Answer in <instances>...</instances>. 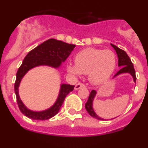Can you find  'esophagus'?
I'll return each mask as SVG.
<instances>
[{"label": "esophagus", "instance_id": "34e87169", "mask_svg": "<svg viewBox=\"0 0 148 148\" xmlns=\"http://www.w3.org/2000/svg\"><path fill=\"white\" fill-rule=\"evenodd\" d=\"M84 87V84L82 83H78L75 84V90H79L80 88H82V87Z\"/></svg>", "mask_w": 148, "mask_h": 148}]
</instances>
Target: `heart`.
I'll use <instances>...</instances> for the list:
<instances>
[{
	"label": "heart",
	"mask_w": 148,
	"mask_h": 148,
	"mask_svg": "<svg viewBox=\"0 0 148 148\" xmlns=\"http://www.w3.org/2000/svg\"><path fill=\"white\" fill-rule=\"evenodd\" d=\"M75 64L66 65L68 73L75 75L88 74L93 84L104 83L111 76L116 68V58L113 51L97 48H87L78 52Z\"/></svg>",
	"instance_id": "1"
}]
</instances>
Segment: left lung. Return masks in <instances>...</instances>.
Returning a JSON list of instances; mask_svg holds the SVG:
<instances>
[{"mask_svg":"<svg viewBox=\"0 0 148 148\" xmlns=\"http://www.w3.org/2000/svg\"><path fill=\"white\" fill-rule=\"evenodd\" d=\"M111 46L114 48V49L116 52V54H117V56H118L119 66L121 67L119 70V71H118L117 72V73H116V75H114L113 78L121 75V74H122V73H129V74H130V75H132V77H133V82L136 83V72H135V70H134V67H133V63H132L131 61H130L129 56H127V54L125 51L119 49L118 47H116V46L113 45V44H111ZM95 95H96V91L92 90V91L90 92V95H89L88 100H87V103L85 104V108L86 110H87V113H88L90 116H92V117H93V118L99 120H104V119L99 117V116L95 113L93 108H92V101H93Z\"/></svg>","mask_w":148,"mask_h":148,"instance_id":"obj_1","label":"left lung"}]
</instances>
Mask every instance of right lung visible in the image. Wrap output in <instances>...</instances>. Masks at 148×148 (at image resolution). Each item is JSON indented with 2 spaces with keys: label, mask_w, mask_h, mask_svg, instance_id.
<instances>
[{
  "label": "right lung",
  "mask_w": 148,
  "mask_h": 148,
  "mask_svg": "<svg viewBox=\"0 0 148 148\" xmlns=\"http://www.w3.org/2000/svg\"><path fill=\"white\" fill-rule=\"evenodd\" d=\"M75 47L74 44H66L61 40L51 38L36 47L26 56L17 72L15 92L18 108L21 112L27 117L34 120H47L55 116L58 113L66 96L73 91L75 86L61 84L58 99L55 104L49 109L37 112L28 109L21 100L18 87L23 77L29 70L35 66L45 65L53 68H58L61 63L66 61Z\"/></svg>",
  "instance_id": "add662e5"
}]
</instances>
